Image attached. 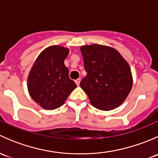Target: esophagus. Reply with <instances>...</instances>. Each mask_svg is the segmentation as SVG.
<instances>
[{
  "instance_id": "1",
  "label": "esophagus",
  "mask_w": 158,
  "mask_h": 158,
  "mask_svg": "<svg viewBox=\"0 0 158 158\" xmlns=\"http://www.w3.org/2000/svg\"><path fill=\"white\" fill-rule=\"evenodd\" d=\"M80 81H81L80 79H76V80H75V82H76V85H77L78 86H79V83H80Z\"/></svg>"
}]
</instances>
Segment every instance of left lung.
Masks as SVG:
<instances>
[{"label": "left lung", "mask_w": 158, "mask_h": 158, "mask_svg": "<svg viewBox=\"0 0 158 158\" xmlns=\"http://www.w3.org/2000/svg\"><path fill=\"white\" fill-rule=\"evenodd\" d=\"M81 52L87 74L80 87L96 109L110 111L120 106L133 85L130 66L113 47L100 44L82 46Z\"/></svg>", "instance_id": "8db88e82"}]
</instances>
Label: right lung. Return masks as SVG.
I'll list each match as a JSON object with an SVG mask.
<instances>
[{
    "label": "right lung",
    "instance_id": "add662e5",
    "mask_svg": "<svg viewBox=\"0 0 158 158\" xmlns=\"http://www.w3.org/2000/svg\"><path fill=\"white\" fill-rule=\"evenodd\" d=\"M69 49L52 45L44 49L35 60L27 77V89L32 99L47 110L63 106L77 87L69 79L64 60Z\"/></svg>",
    "mask_w": 158,
    "mask_h": 158
}]
</instances>
